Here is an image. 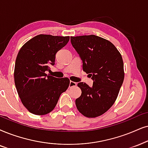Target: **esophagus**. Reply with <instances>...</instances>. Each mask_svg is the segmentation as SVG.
Here are the masks:
<instances>
[{
  "label": "esophagus",
  "mask_w": 148,
  "mask_h": 148,
  "mask_svg": "<svg viewBox=\"0 0 148 148\" xmlns=\"http://www.w3.org/2000/svg\"><path fill=\"white\" fill-rule=\"evenodd\" d=\"M77 85V83H75V82L73 81H70V87H76Z\"/></svg>",
  "instance_id": "esophagus-1"
}]
</instances>
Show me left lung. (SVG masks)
Instances as JSON below:
<instances>
[{
    "label": "left lung",
    "instance_id": "8db88e82",
    "mask_svg": "<svg viewBox=\"0 0 148 148\" xmlns=\"http://www.w3.org/2000/svg\"><path fill=\"white\" fill-rule=\"evenodd\" d=\"M73 47L83 61L84 72L93 80L91 87L78 86L81 96L76 100L78 111L85 117H98L113 105L124 79L120 52L111 42L94 35L71 37Z\"/></svg>",
    "mask_w": 148,
    "mask_h": 148
}]
</instances>
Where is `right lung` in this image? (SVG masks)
<instances>
[{"label": "right lung", "mask_w": 148, "mask_h": 148, "mask_svg": "<svg viewBox=\"0 0 148 148\" xmlns=\"http://www.w3.org/2000/svg\"><path fill=\"white\" fill-rule=\"evenodd\" d=\"M69 36L40 34L26 42L18 52L14 68V82L18 96L30 113H49L61 94L70 85L68 78L48 75V65H55L56 53L68 44Z\"/></svg>", "instance_id": "1"}]
</instances>
